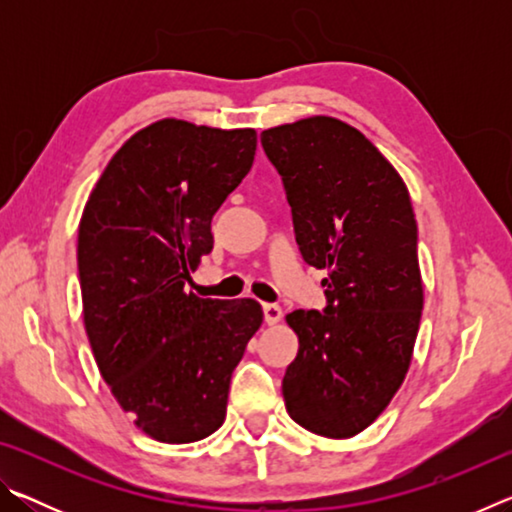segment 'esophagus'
<instances>
[{"instance_id":"1","label":"esophagus","mask_w":512,"mask_h":512,"mask_svg":"<svg viewBox=\"0 0 512 512\" xmlns=\"http://www.w3.org/2000/svg\"><path fill=\"white\" fill-rule=\"evenodd\" d=\"M262 311H264L266 325H277L282 320V307L273 305V302H266V305H262Z\"/></svg>"}]
</instances>
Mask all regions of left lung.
Listing matches in <instances>:
<instances>
[{
    "label": "left lung",
    "mask_w": 512,
    "mask_h": 512,
    "mask_svg": "<svg viewBox=\"0 0 512 512\" xmlns=\"http://www.w3.org/2000/svg\"><path fill=\"white\" fill-rule=\"evenodd\" d=\"M259 140L282 178L302 259L327 271L325 309L287 316L300 348L282 379L284 404L311 433L357 436L402 386L420 327L409 189L377 146L339 119H300Z\"/></svg>",
    "instance_id": "obj_1"
}]
</instances>
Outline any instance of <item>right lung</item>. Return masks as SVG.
<instances>
[{
  "label": "right lung",
  "mask_w": 512,
  "mask_h": 512,
  "mask_svg": "<svg viewBox=\"0 0 512 512\" xmlns=\"http://www.w3.org/2000/svg\"><path fill=\"white\" fill-rule=\"evenodd\" d=\"M253 128L162 119L112 155L79 225L85 332L137 427L183 445L221 427L230 377L259 325L253 298L185 293L212 216L253 167Z\"/></svg>",
  "instance_id": "1"
}]
</instances>
